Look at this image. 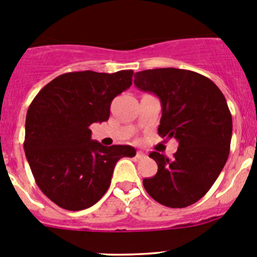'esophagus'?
Wrapping results in <instances>:
<instances>
[{"mask_svg":"<svg viewBox=\"0 0 257 257\" xmlns=\"http://www.w3.org/2000/svg\"><path fill=\"white\" fill-rule=\"evenodd\" d=\"M136 157L138 158V159H144V158L147 157V155H145L143 152H141V150H138V152H137V154H136Z\"/></svg>","mask_w":257,"mask_h":257,"instance_id":"1","label":"esophagus"}]
</instances>
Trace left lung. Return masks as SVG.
Returning a JSON list of instances; mask_svg holds the SVG:
<instances>
[{"instance_id": "obj_1", "label": "left lung", "mask_w": 257, "mask_h": 257, "mask_svg": "<svg viewBox=\"0 0 257 257\" xmlns=\"http://www.w3.org/2000/svg\"><path fill=\"white\" fill-rule=\"evenodd\" d=\"M134 84L159 97L158 133L179 142L172 160L150 153L158 172L144 179L145 190L162 205L186 208L208 193L229 157L232 118L226 99L211 79L186 69L137 72Z\"/></svg>"}]
</instances>
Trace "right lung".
Segmentation results:
<instances>
[{
  "mask_svg": "<svg viewBox=\"0 0 257 257\" xmlns=\"http://www.w3.org/2000/svg\"><path fill=\"white\" fill-rule=\"evenodd\" d=\"M133 71L69 72L38 92L26 116L25 148L36 184L59 208L94 205L110 185L114 167L134 157L131 145L104 147L90 124L109 118L112 100L132 85Z\"/></svg>",
  "mask_w": 257,
  "mask_h": 257,
  "instance_id": "1",
  "label": "right lung"
}]
</instances>
